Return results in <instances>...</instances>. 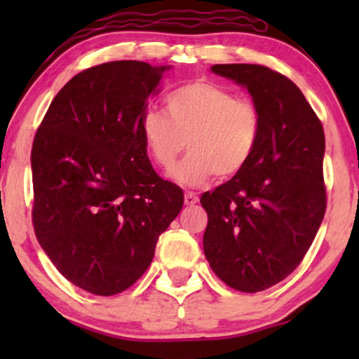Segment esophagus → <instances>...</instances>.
Returning <instances> with one entry per match:
<instances>
[{"label":"esophagus","mask_w":359,"mask_h":359,"mask_svg":"<svg viewBox=\"0 0 359 359\" xmlns=\"http://www.w3.org/2000/svg\"><path fill=\"white\" fill-rule=\"evenodd\" d=\"M198 201H199L198 194L193 193V191H188V193L184 194V204L186 205H194L196 203H198Z\"/></svg>","instance_id":"obj_1"}]
</instances>
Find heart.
Instances as JSON below:
<instances>
[{
	"label": "heart",
	"instance_id": "obj_1",
	"mask_svg": "<svg viewBox=\"0 0 359 359\" xmlns=\"http://www.w3.org/2000/svg\"><path fill=\"white\" fill-rule=\"evenodd\" d=\"M166 111L150 109L142 117V135L151 160L168 170L184 150L189 155L173 170L175 181L188 188L214 175L240 173L257 149L262 117L257 106L212 81H194L166 97Z\"/></svg>",
	"mask_w": 359,
	"mask_h": 359
}]
</instances>
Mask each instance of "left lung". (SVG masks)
<instances>
[{"instance_id": "8db88e82", "label": "left lung", "mask_w": 359, "mask_h": 359, "mask_svg": "<svg viewBox=\"0 0 359 359\" xmlns=\"http://www.w3.org/2000/svg\"><path fill=\"white\" fill-rule=\"evenodd\" d=\"M210 70L247 88L262 132L245 168L201 196L209 217L204 255L227 286L259 292L297 268L320 227L325 135L306 96L281 73L250 63Z\"/></svg>"}]
</instances>
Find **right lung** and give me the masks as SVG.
Segmentation results:
<instances>
[{
	"instance_id": "add662e5",
	"label": "right lung",
	"mask_w": 359,
	"mask_h": 359,
	"mask_svg": "<svg viewBox=\"0 0 359 359\" xmlns=\"http://www.w3.org/2000/svg\"><path fill=\"white\" fill-rule=\"evenodd\" d=\"M171 67L119 60L73 76L34 139L32 222L55 268L96 296L130 287L183 208L147 156L142 117Z\"/></svg>"
}]
</instances>
